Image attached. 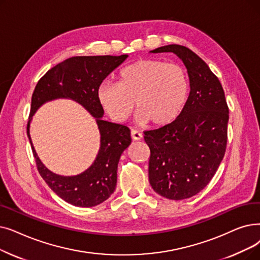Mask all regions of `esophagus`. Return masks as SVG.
Here are the masks:
<instances>
[{"instance_id": "34e87169", "label": "esophagus", "mask_w": 260, "mask_h": 260, "mask_svg": "<svg viewBox=\"0 0 260 260\" xmlns=\"http://www.w3.org/2000/svg\"><path fill=\"white\" fill-rule=\"evenodd\" d=\"M131 135H132L133 140H141L142 139V134L140 132H138V131L133 129Z\"/></svg>"}]
</instances>
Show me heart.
Here are the masks:
<instances>
[{"instance_id": "1", "label": "heart", "mask_w": 260, "mask_h": 260, "mask_svg": "<svg viewBox=\"0 0 260 260\" xmlns=\"http://www.w3.org/2000/svg\"><path fill=\"white\" fill-rule=\"evenodd\" d=\"M189 96V80L183 67L157 59L133 62L119 72L118 83L104 82L98 100L107 115L125 122L135 104L137 120L155 126L173 122L184 110Z\"/></svg>"}]
</instances>
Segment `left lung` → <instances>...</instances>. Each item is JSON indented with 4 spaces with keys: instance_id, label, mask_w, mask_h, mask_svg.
Returning a JSON list of instances; mask_svg holds the SVG:
<instances>
[{
    "instance_id": "left-lung-1",
    "label": "left lung",
    "mask_w": 260,
    "mask_h": 260,
    "mask_svg": "<svg viewBox=\"0 0 260 260\" xmlns=\"http://www.w3.org/2000/svg\"><path fill=\"white\" fill-rule=\"evenodd\" d=\"M174 53L187 68L190 93L184 110L167 125L144 132L149 145V179L169 200L198 194L216 174L228 142L229 106L218 77L207 63L179 44L151 53Z\"/></svg>"
}]
</instances>
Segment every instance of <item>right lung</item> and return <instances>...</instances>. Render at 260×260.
I'll return each mask as SVG.
<instances>
[{
    "mask_svg": "<svg viewBox=\"0 0 260 260\" xmlns=\"http://www.w3.org/2000/svg\"><path fill=\"white\" fill-rule=\"evenodd\" d=\"M127 57L128 55H105L68 58L40 78L31 95L27 137L37 169L54 192L74 206H96L116 189L119 159L132 142L131 131L125 125L102 120L104 109L99 103L98 89ZM56 98H70L81 104L96 118L101 135L100 150L94 164L74 177H62L50 172L39 159L30 139L29 124L33 114L41 105Z\"/></svg>",
    "mask_w": 260,
    "mask_h": 260,
    "instance_id": "obj_1",
    "label": "right lung"
}]
</instances>
